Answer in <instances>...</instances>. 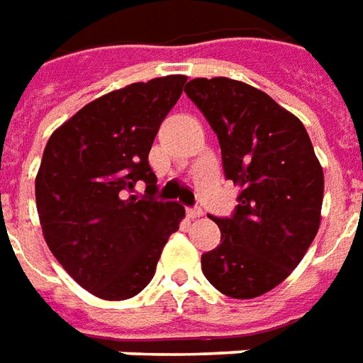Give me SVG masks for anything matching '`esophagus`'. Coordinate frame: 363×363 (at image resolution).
Segmentation results:
<instances>
[{"label": "esophagus", "mask_w": 363, "mask_h": 363, "mask_svg": "<svg viewBox=\"0 0 363 363\" xmlns=\"http://www.w3.org/2000/svg\"><path fill=\"white\" fill-rule=\"evenodd\" d=\"M186 216H189L190 220H198V218L204 216V212H202L200 208H190V210H186Z\"/></svg>", "instance_id": "esophagus-1"}]
</instances>
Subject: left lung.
Returning <instances> with one entry per match:
<instances>
[{"label": "left lung", "mask_w": 363, "mask_h": 363, "mask_svg": "<svg viewBox=\"0 0 363 363\" xmlns=\"http://www.w3.org/2000/svg\"><path fill=\"white\" fill-rule=\"evenodd\" d=\"M218 134L223 171L241 186L233 218H212L221 243L202 255V272L221 294L252 299L294 272L320 225L325 174L296 114L229 77L184 87Z\"/></svg>", "instance_id": "left-lung-1"}]
</instances>
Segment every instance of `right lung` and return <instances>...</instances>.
I'll return each instance as SVG.
<instances>
[{
    "label": "right lung",
    "instance_id": "obj_1",
    "mask_svg": "<svg viewBox=\"0 0 363 363\" xmlns=\"http://www.w3.org/2000/svg\"><path fill=\"white\" fill-rule=\"evenodd\" d=\"M186 75L132 83L99 96L54 130L36 173L44 241L82 288L108 301L138 296L153 278L184 208L135 196L161 122L179 101Z\"/></svg>",
    "mask_w": 363,
    "mask_h": 363
}]
</instances>
